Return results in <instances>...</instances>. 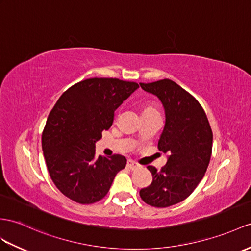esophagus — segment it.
<instances>
[{"label": "esophagus", "mask_w": 251, "mask_h": 251, "mask_svg": "<svg viewBox=\"0 0 251 251\" xmlns=\"http://www.w3.org/2000/svg\"><path fill=\"white\" fill-rule=\"evenodd\" d=\"M126 166L129 167L130 169H135V168H137L139 165L136 163V162H134L133 160H129L126 162Z\"/></svg>", "instance_id": "1"}]
</instances>
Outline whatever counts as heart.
<instances>
[{
  "mask_svg": "<svg viewBox=\"0 0 251 251\" xmlns=\"http://www.w3.org/2000/svg\"><path fill=\"white\" fill-rule=\"evenodd\" d=\"M148 109H150V108H148Z\"/></svg>",
  "mask_w": 251,
  "mask_h": 251,
  "instance_id": "obj_1",
  "label": "heart"
}]
</instances>
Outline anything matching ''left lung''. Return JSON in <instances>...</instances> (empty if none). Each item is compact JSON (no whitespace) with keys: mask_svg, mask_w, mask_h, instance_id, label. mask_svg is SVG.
Wrapping results in <instances>:
<instances>
[{"mask_svg":"<svg viewBox=\"0 0 251 251\" xmlns=\"http://www.w3.org/2000/svg\"><path fill=\"white\" fill-rule=\"evenodd\" d=\"M139 85L157 97L164 107L165 126L157 146L167 154L160 172L147 167L153 180L139 195L147 204L167 207L186 199L202 180L212 154L213 133L199 102L172 79Z\"/></svg>","mask_w":251,"mask_h":251,"instance_id":"1","label":"left lung"}]
</instances>
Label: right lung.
<instances>
[{
	"mask_svg": "<svg viewBox=\"0 0 251 251\" xmlns=\"http://www.w3.org/2000/svg\"><path fill=\"white\" fill-rule=\"evenodd\" d=\"M135 82L95 77L60 96L42 133V151L54 184L75 202H97L109 191L126 158L96 155V143L108 130L114 113L138 88Z\"/></svg>",
	"mask_w": 251,
	"mask_h": 251,
	"instance_id": "1",
	"label": "right lung"
}]
</instances>
